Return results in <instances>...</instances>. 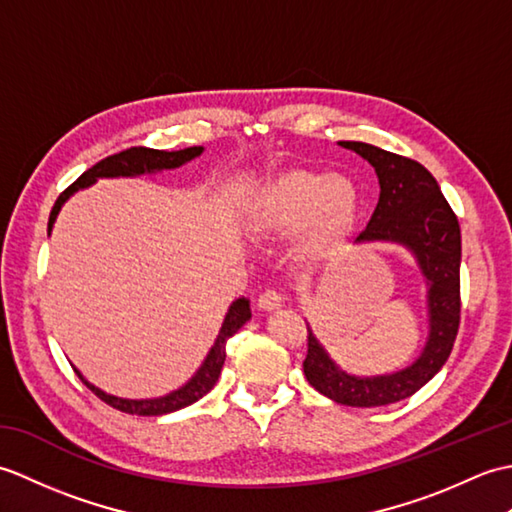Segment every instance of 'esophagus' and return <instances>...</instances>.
<instances>
[{"mask_svg": "<svg viewBox=\"0 0 512 512\" xmlns=\"http://www.w3.org/2000/svg\"><path fill=\"white\" fill-rule=\"evenodd\" d=\"M281 301H284V297H281V292L275 290V288H268L264 290L262 295H259L257 299V306L262 310H275L281 306Z\"/></svg>", "mask_w": 512, "mask_h": 512, "instance_id": "34e87169", "label": "esophagus"}]
</instances>
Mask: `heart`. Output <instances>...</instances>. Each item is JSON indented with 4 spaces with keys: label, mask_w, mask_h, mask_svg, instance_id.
<instances>
[{
    "label": "heart",
    "mask_w": 512,
    "mask_h": 512,
    "mask_svg": "<svg viewBox=\"0 0 512 512\" xmlns=\"http://www.w3.org/2000/svg\"><path fill=\"white\" fill-rule=\"evenodd\" d=\"M361 198L352 180L314 171H292L259 195L255 231L284 235L306 224V248L321 253L341 244L358 217Z\"/></svg>",
    "instance_id": "obj_1"
}]
</instances>
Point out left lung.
Wrapping results in <instances>:
<instances>
[{
	"label": "left lung",
	"instance_id": "obj_1",
	"mask_svg": "<svg viewBox=\"0 0 512 512\" xmlns=\"http://www.w3.org/2000/svg\"><path fill=\"white\" fill-rule=\"evenodd\" d=\"M376 169L380 198L376 211L356 242H398L416 255L429 281V341L411 367L376 378L341 372L308 330L303 374L319 394L347 407H383L405 400L440 372L460 328V259L462 235L458 215L444 198L436 178L420 162L374 145L343 140Z\"/></svg>",
	"mask_w": 512,
	"mask_h": 512
}]
</instances>
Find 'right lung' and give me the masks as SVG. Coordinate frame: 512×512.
Listing matches in <instances>:
<instances>
[{
	"instance_id": "obj_1",
	"label": "right lung",
	"mask_w": 512,
	"mask_h": 512,
	"mask_svg": "<svg viewBox=\"0 0 512 512\" xmlns=\"http://www.w3.org/2000/svg\"><path fill=\"white\" fill-rule=\"evenodd\" d=\"M202 154V147H189V149H180V151H160V149H149V147H129L125 151H118L114 156H107L101 162H96L92 169H88L79 176V180L72 182L68 189H65L57 202H54L52 211H50V220H48V233L57 220V213L61 209V204L70 198L74 191L90 187L99 178H118V176H140V173H154L160 169H176L184 162L193 160L195 156ZM250 319V301L248 299H237L233 301L231 310H228L226 319L222 323V330L217 334L215 345L211 347L209 356H206V361L202 363V367L198 369V374H195L187 385L180 387L178 391H171L169 396H162V398H154V400H127V398H116L105 394L99 387L90 385L88 380H85L79 369H74L76 376L83 380V385H88V389L94 391V396H99L107 405L123 411V413H136V416H162V413H171V411H178L182 407H189L193 405L195 400H200L202 396L209 394L213 389V385L217 383V378H220L222 372V365L226 361V341L231 339V336L242 328V325Z\"/></svg>"
}]
</instances>
